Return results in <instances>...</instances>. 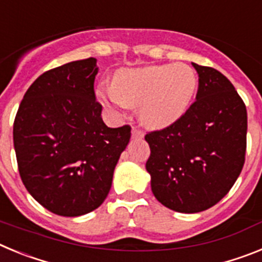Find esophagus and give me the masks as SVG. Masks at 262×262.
Listing matches in <instances>:
<instances>
[{
  "instance_id": "34e87169",
  "label": "esophagus",
  "mask_w": 262,
  "mask_h": 262,
  "mask_svg": "<svg viewBox=\"0 0 262 262\" xmlns=\"http://www.w3.org/2000/svg\"><path fill=\"white\" fill-rule=\"evenodd\" d=\"M133 138H136V139L144 138V133H143L142 129H139V128H136V127H134V128H133Z\"/></svg>"
}]
</instances>
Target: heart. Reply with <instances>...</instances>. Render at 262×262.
<instances>
[{
    "label": "heart",
    "instance_id": "obj_1",
    "mask_svg": "<svg viewBox=\"0 0 262 262\" xmlns=\"http://www.w3.org/2000/svg\"><path fill=\"white\" fill-rule=\"evenodd\" d=\"M198 88L195 72L186 64L120 69L113 86H99L97 96L108 108L139 106L145 126L164 128L177 122L191 106Z\"/></svg>",
    "mask_w": 262,
    "mask_h": 262
}]
</instances>
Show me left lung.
I'll use <instances>...</instances> for the list:
<instances>
[{"instance_id": "obj_1", "label": "left lung", "mask_w": 262, "mask_h": 262, "mask_svg": "<svg viewBox=\"0 0 262 262\" xmlns=\"http://www.w3.org/2000/svg\"><path fill=\"white\" fill-rule=\"evenodd\" d=\"M195 102L177 122L148 133L145 168L161 205L185 214L210 209L230 191L247 149V108L219 71L194 64Z\"/></svg>"}]
</instances>
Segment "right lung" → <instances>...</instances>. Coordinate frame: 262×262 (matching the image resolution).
I'll return each instance as SVG.
<instances>
[{
  "label": "right lung",
  "mask_w": 262,
  "mask_h": 262,
  "mask_svg": "<svg viewBox=\"0 0 262 262\" xmlns=\"http://www.w3.org/2000/svg\"><path fill=\"white\" fill-rule=\"evenodd\" d=\"M97 59L39 76L23 96L13 127L23 185L53 214L80 216L102 205L131 127L110 128L96 101Z\"/></svg>",
  "instance_id": "1"
}]
</instances>
